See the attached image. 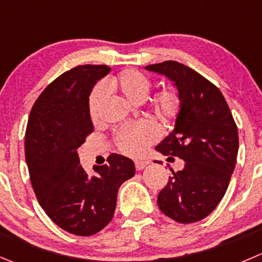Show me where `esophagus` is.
Masks as SVG:
<instances>
[{
	"label": "esophagus",
	"instance_id": "obj_1",
	"mask_svg": "<svg viewBox=\"0 0 262 262\" xmlns=\"http://www.w3.org/2000/svg\"><path fill=\"white\" fill-rule=\"evenodd\" d=\"M148 164H149L148 160H137V161H136V169L137 170H142V169H144V167H146Z\"/></svg>",
	"mask_w": 262,
	"mask_h": 262
}]
</instances>
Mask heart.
I'll use <instances>...</instances> for the list:
<instances>
[{
  "label": "heart",
  "instance_id": "1",
  "mask_svg": "<svg viewBox=\"0 0 262 262\" xmlns=\"http://www.w3.org/2000/svg\"><path fill=\"white\" fill-rule=\"evenodd\" d=\"M113 90L120 92L130 102L139 103L147 97L151 90V80L137 70H125L108 82ZM106 98V88L97 84L91 92L88 108L92 119H97L100 108ZM180 107V100L172 90H162L152 98V110L162 121H170L177 116ZM157 130L148 121L126 124L116 130L115 141L121 152L130 156H139L147 147L156 141Z\"/></svg>",
  "mask_w": 262,
  "mask_h": 262
}]
</instances>
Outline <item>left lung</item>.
I'll return each instance as SVG.
<instances>
[{
	"label": "left lung",
	"instance_id": "1",
	"mask_svg": "<svg viewBox=\"0 0 262 262\" xmlns=\"http://www.w3.org/2000/svg\"><path fill=\"white\" fill-rule=\"evenodd\" d=\"M144 69L167 78L180 100L174 129L156 151L179 157L184 167L170 169L172 175L157 204L175 222H199L214 211L228 189L239 146L237 125L219 88L193 69L177 61Z\"/></svg>",
	"mask_w": 262,
	"mask_h": 262
}]
</instances>
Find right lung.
<instances>
[{
  "label": "right lung",
  "instance_id": "obj_1",
  "mask_svg": "<svg viewBox=\"0 0 262 262\" xmlns=\"http://www.w3.org/2000/svg\"><path fill=\"white\" fill-rule=\"evenodd\" d=\"M79 65L53 80L35 101L25 133V161L37 200L51 220L75 235H93L111 222L119 187L136 174L134 162L113 154L90 177L78 148L93 132L88 100L110 73Z\"/></svg>",
  "mask_w": 262,
  "mask_h": 262
}]
</instances>
